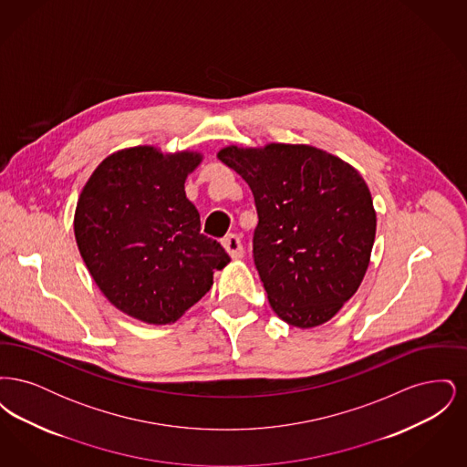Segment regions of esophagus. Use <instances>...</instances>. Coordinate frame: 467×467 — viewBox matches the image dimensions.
<instances>
[{
	"mask_svg": "<svg viewBox=\"0 0 467 467\" xmlns=\"http://www.w3.org/2000/svg\"><path fill=\"white\" fill-rule=\"evenodd\" d=\"M223 248L225 252L233 257V259H240L244 257V244L242 240L236 234H227L223 240Z\"/></svg>",
	"mask_w": 467,
	"mask_h": 467,
	"instance_id": "esophagus-1",
	"label": "esophagus"
}]
</instances>
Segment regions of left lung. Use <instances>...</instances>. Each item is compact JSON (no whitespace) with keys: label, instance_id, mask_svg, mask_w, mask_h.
<instances>
[{"label":"left lung","instance_id":"8db88e82","mask_svg":"<svg viewBox=\"0 0 467 467\" xmlns=\"http://www.w3.org/2000/svg\"><path fill=\"white\" fill-rule=\"evenodd\" d=\"M217 157L254 194L252 252L271 308L301 329L331 320L358 289L375 244L364 178L310 145L225 147Z\"/></svg>","mask_w":467,"mask_h":467}]
</instances>
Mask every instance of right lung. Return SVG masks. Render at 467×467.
<instances>
[{
  "instance_id": "right-lung-1",
  "label": "right lung",
  "mask_w": 467,
  "mask_h": 467,
  "mask_svg": "<svg viewBox=\"0 0 467 467\" xmlns=\"http://www.w3.org/2000/svg\"><path fill=\"white\" fill-rule=\"evenodd\" d=\"M201 154L133 147L107 157L75 210V238L96 285L115 308L147 324L180 318L231 259L201 234L185 178Z\"/></svg>"
}]
</instances>
